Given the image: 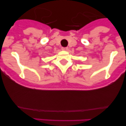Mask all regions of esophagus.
<instances>
[{
    "mask_svg": "<svg viewBox=\"0 0 126 126\" xmlns=\"http://www.w3.org/2000/svg\"><path fill=\"white\" fill-rule=\"evenodd\" d=\"M68 48L66 47H62V50H68Z\"/></svg>",
    "mask_w": 126,
    "mask_h": 126,
    "instance_id": "esophagus-1",
    "label": "esophagus"
}]
</instances>
